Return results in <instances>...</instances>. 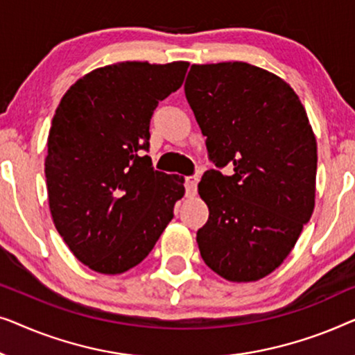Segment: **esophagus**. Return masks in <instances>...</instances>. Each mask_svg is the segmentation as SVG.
Returning <instances> with one entry per match:
<instances>
[{
	"label": "esophagus",
	"mask_w": 355,
	"mask_h": 355,
	"mask_svg": "<svg viewBox=\"0 0 355 355\" xmlns=\"http://www.w3.org/2000/svg\"><path fill=\"white\" fill-rule=\"evenodd\" d=\"M197 184H198V176H189V178H186V181H184V186H186V196L187 197L196 196Z\"/></svg>",
	"instance_id": "obj_1"
}]
</instances>
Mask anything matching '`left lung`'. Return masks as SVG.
<instances>
[{
	"label": "left lung",
	"mask_w": 355,
	"mask_h": 355,
	"mask_svg": "<svg viewBox=\"0 0 355 355\" xmlns=\"http://www.w3.org/2000/svg\"><path fill=\"white\" fill-rule=\"evenodd\" d=\"M216 168L198 182L205 263L232 283L259 281L294 249L315 207L317 139L288 82L249 62L192 64L184 84Z\"/></svg>",
	"instance_id": "obj_1"
}]
</instances>
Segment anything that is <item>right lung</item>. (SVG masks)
I'll list each match as a JSON object with an SVG mask.
<instances>
[{"label":"right lung","mask_w":355,"mask_h":355,"mask_svg":"<svg viewBox=\"0 0 355 355\" xmlns=\"http://www.w3.org/2000/svg\"><path fill=\"white\" fill-rule=\"evenodd\" d=\"M187 61H124L82 76L48 134L45 176L55 227L82 263L124 273L150 254L184 197V178L142 153L153 110L182 85Z\"/></svg>","instance_id":"right-lung-1"}]
</instances>
